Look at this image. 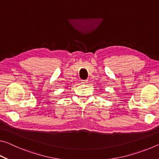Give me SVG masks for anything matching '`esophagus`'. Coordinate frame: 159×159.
<instances>
[{"label": "esophagus", "instance_id": "obj_1", "mask_svg": "<svg viewBox=\"0 0 159 159\" xmlns=\"http://www.w3.org/2000/svg\"><path fill=\"white\" fill-rule=\"evenodd\" d=\"M88 83V80H81V83L82 84H86V83Z\"/></svg>", "mask_w": 159, "mask_h": 159}]
</instances>
